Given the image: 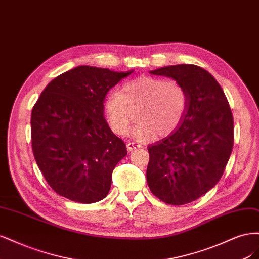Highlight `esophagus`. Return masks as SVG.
I'll use <instances>...</instances> for the list:
<instances>
[{
    "mask_svg": "<svg viewBox=\"0 0 259 259\" xmlns=\"http://www.w3.org/2000/svg\"><path fill=\"white\" fill-rule=\"evenodd\" d=\"M142 145L140 144V143H136V142H129V143L127 144V149L129 152H131V151H133V149H136V148H139V147H141Z\"/></svg>",
    "mask_w": 259,
    "mask_h": 259,
    "instance_id": "obj_1",
    "label": "esophagus"
}]
</instances>
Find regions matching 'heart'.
<instances>
[{"instance_id":"1","label":"heart","mask_w":259,"mask_h":259,"mask_svg":"<svg viewBox=\"0 0 259 259\" xmlns=\"http://www.w3.org/2000/svg\"><path fill=\"white\" fill-rule=\"evenodd\" d=\"M189 106L187 88L178 80L140 76L123 85L121 93L107 96L105 110L108 123L118 136L128 133L138 117L133 133L137 138L168 136L184 120Z\"/></svg>"}]
</instances>
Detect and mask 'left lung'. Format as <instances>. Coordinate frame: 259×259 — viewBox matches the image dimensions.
<instances>
[{
	"label": "left lung",
	"mask_w": 259,
	"mask_h": 259,
	"mask_svg": "<svg viewBox=\"0 0 259 259\" xmlns=\"http://www.w3.org/2000/svg\"><path fill=\"white\" fill-rule=\"evenodd\" d=\"M151 73L182 82L189 106L177 131L147 147V184L161 201L186 204L221 180L233 145L232 113L219 82L200 66L178 64Z\"/></svg>",
	"instance_id": "left-lung-1"
}]
</instances>
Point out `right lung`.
I'll return each mask as SVG.
<instances>
[{"label":"right lung","instance_id":"add662e5","mask_svg":"<svg viewBox=\"0 0 259 259\" xmlns=\"http://www.w3.org/2000/svg\"><path fill=\"white\" fill-rule=\"evenodd\" d=\"M132 71L80 65L53 79L32 108V151L58 195L80 203L106 197L112 173L127 155L104 119L106 94Z\"/></svg>","mask_w":259,"mask_h":259}]
</instances>
